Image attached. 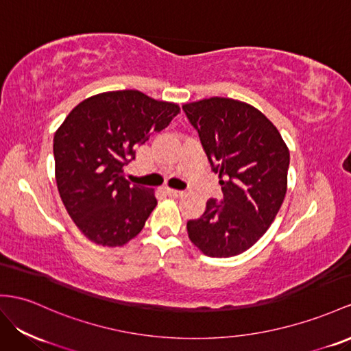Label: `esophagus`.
Listing matches in <instances>:
<instances>
[{
	"mask_svg": "<svg viewBox=\"0 0 351 351\" xmlns=\"http://www.w3.org/2000/svg\"><path fill=\"white\" fill-rule=\"evenodd\" d=\"M165 191L167 193V195L170 197H181L184 194V191H179V190H173V188H165Z\"/></svg>",
	"mask_w": 351,
	"mask_h": 351,
	"instance_id": "esophagus-1",
	"label": "esophagus"
}]
</instances>
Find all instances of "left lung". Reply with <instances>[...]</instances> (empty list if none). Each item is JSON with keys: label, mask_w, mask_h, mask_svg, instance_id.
<instances>
[{"label": "left lung", "mask_w": 351, "mask_h": 351, "mask_svg": "<svg viewBox=\"0 0 351 351\" xmlns=\"http://www.w3.org/2000/svg\"><path fill=\"white\" fill-rule=\"evenodd\" d=\"M199 132L223 200H208L188 237L204 255L230 258L252 247L276 219L287 190L289 148L267 117L246 102L209 97L182 105Z\"/></svg>", "instance_id": "obj_1"}]
</instances>
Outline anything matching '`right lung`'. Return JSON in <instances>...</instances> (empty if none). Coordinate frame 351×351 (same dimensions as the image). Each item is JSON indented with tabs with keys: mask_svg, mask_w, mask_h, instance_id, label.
Wrapping results in <instances>:
<instances>
[{
	"mask_svg": "<svg viewBox=\"0 0 351 351\" xmlns=\"http://www.w3.org/2000/svg\"><path fill=\"white\" fill-rule=\"evenodd\" d=\"M179 111L178 104L139 90H115L84 99L59 125L53 139L58 190L90 241L123 246L142 231L157 206L156 191L130 185L124 166Z\"/></svg>",
	"mask_w": 351,
	"mask_h": 351,
	"instance_id": "add662e5",
	"label": "right lung"
}]
</instances>
